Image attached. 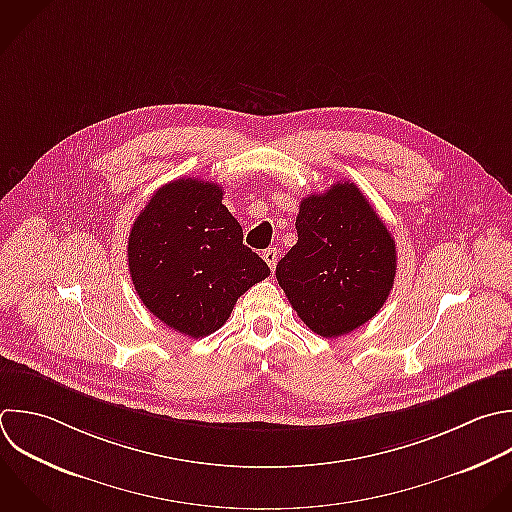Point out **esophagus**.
I'll use <instances>...</instances> for the list:
<instances>
[{
    "label": "esophagus",
    "mask_w": 512,
    "mask_h": 512,
    "mask_svg": "<svg viewBox=\"0 0 512 512\" xmlns=\"http://www.w3.org/2000/svg\"><path fill=\"white\" fill-rule=\"evenodd\" d=\"M262 258H264V262L270 266V270L274 272L276 262H278V250H276V248H268V250L262 252Z\"/></svg>",
    "instance_id": "34e87169"
}]
</instances>
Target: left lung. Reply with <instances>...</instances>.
Masks as SVG:
<instances>
[{"instance_id": "8db88e82", "label": "left lung", "mask_w": 512, "mask_h": 512, "mask_svg": "<svg viewBox=\"0 0 512 512\" xmlns=\"http://www.w3.org/2000/svg\"><path fill=\"white\" fill-rule=\"evenodd\" d=\"M296 232L276 278L300 320L336 338L376 316L394 284L396 246L358 186L336 182L304 198Z\"/></svg>"}]
</instances>
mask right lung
<instances>
[{"mask_svg": "<svg viewBox=\"0 0 512 512\" xmlns=\"http://www.w3.org/2000/svg\"><path fill=\"white\" fill-rule=\"evenodd\" d=\"M222 196L214 182L174 180L152 196L128 238V266L140 300L190 338L216 332L236 300L270 276L268 264L242 244V226Z\"/></svg>", "mask_w": 512, "mask_h": 512, "instance_id": "1", "label": "right lung"}]
</instances>
